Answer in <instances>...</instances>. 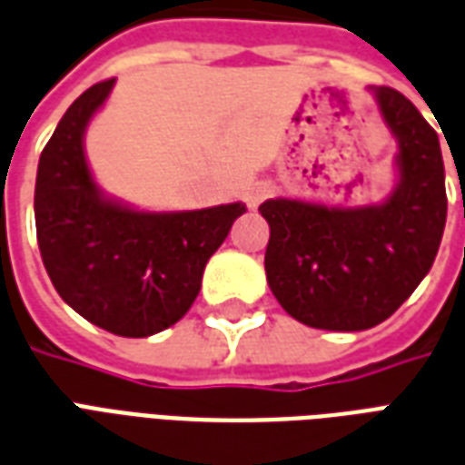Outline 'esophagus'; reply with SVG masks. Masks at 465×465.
I'll return each mask as SVG.
<instances>
[{
  "label": "esophagus",
  "mask_w": 465,
  "mask_h": 465,
  "mask_svg": "<svg viewBox=\"0 0 465 465\" xmlns=\"http://www.w3.org/2000/svg\"><path fill=\"white\" fill-rule=\"evenodd\" d=\"M272 195V185L270 183H252L250 188L245 191V203H247V208H252L255 210L262 200H267Z\"/></svg>",
  "instance_id": "esophagus-1"
}]
</instances>
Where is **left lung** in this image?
Segmentation results:
<instances>
[{"label":"left lung","mask_w":465,"mask_h":465,"mask_svg":"<svg viewBox=\"0 0 465 465\" xmlns=\"http://www.w3.org/2000/svg\"><path fill=\"white\" fill-rule=\"evenodd\" d=\"M374 96L399 141V185L381 205L344 210L290 198L260 205L270 225L267 284L290 317L314 330L361 331L389 320L441 245L439 135L404 94L379 86Z\"/></svg>","instance_id":"1"}]
</instances>
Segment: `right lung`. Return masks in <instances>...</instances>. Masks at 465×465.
Instances as JSON below:
<instances>
[{"instance_id":"1","label":"right lung","mask_w":465,"mask_h":465,"mask_svg":"<svg viewBox=\"0 0 465 465\" xmlns=\"http://www.w3.org/2000/svg\"><path fill=\"white\" fill-rule=\"evenodd\" d=\"M114 79L81 94L44 145L34 215L46 272L61 300L118 337H151L191 310L210 255L245 205L138 213L101 195L84 131Z\"/></svg>"}]
</instances>
